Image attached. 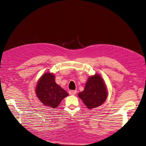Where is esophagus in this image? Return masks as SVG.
I'll return each mask as SVG.
<instances>
[{
  "label": "esophagus",
  "instance_id": "esophagus-1",
  "mask_svg": "<svg viewBox=\"0 0 146 146\" xmlns=\"http://www.w3.org/2000/svg\"><path fill=\"white\" fill-rule=\"evenodd\" d=\"M76 90H70L69 91V94L70 95H75L76 94Z\"/></svg>",
  "mask_w": 146,
  "mask_h": 146
}]
</instances>
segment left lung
I'll use <instances>...</instances> for the list:
<instances>
[{"mask_svg":"<svg viewBox=\"0 0 146 146\" xmlns=\"http://www.w3.org/2000/svg\"><path fill=\"white\" fill-rule=\"evenodd\" d=\"M107 89L102 77L99 74L89 77L85 84L83 91L78 94L88 109L98 107L106 101L107 98Z\"/></svg>","mask_w":146,"mask_h":146,"instance_id":"left-lung-1","label":"left lung"}]
</instances>
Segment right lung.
<instances>
[{
	"instance_id": "right-lung-1",
	"label": "right lung",
	"mask_w": 146,
	"mask_h": 146,
	"mask_svg": "<svg viewBox=\"0 0 146 146\" xmlns=\"http://www.w3.org/2000/svg\"><path fill=\"white\" fill-rule=\"evenodd\" d=\"M36 94L45 106L57 107L63 99L68 96L64 89L55 81V76L50 73H46L37 82Z\"/></svg>"
}]
</instances>
